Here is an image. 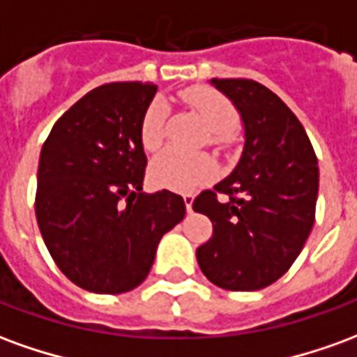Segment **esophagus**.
Wrapping results in <instances>:
<instances>
[{
    "mask_svg": "<svg viewBox=\"0 0 357 357\" xmlns=\"http://www.w3.org/2000/svg\"><path fill=\"white\" fill-rule=\"evenodd\" d=\"M193 201H195L193 195H183V202H185L187 212H191V210H193Z\"/></svg>",
    "mask_w": 357,
    "mask_h": 357,
    "instance_id": "esophagus-1",
    "label": "esophagus"
}]
</instances>
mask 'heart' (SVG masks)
<instances>
[{"label":"heart","instance_id":"1","mask_svg":"<svg viewBox=\"0 0 357 357\" xmlns=\"http://www.w3.org/2000/svg\"><path fill=\"white\" fill-rule=\"evenodd\" d=\"M183 99L189 102L204 120L214 143H222L229 137L239 122V114L229 99L210 88H189L183 91ZM164 120L166 102L155 99L151 102L141 120V145L147 151H156L164 141ZM214 162L206 155H187L178 149H168L156 156L149 168V178L158 189L187 193L214 176Z\"/></svg>","mask_w":357,"mask_h":357}]
</instances>
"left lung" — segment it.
Wrapping results in <instances>:
<instances>
[{
	"label": "left lung",
	"instance_id": "8db88e82",
	"mask_svg": "<svg viewBox=\"0 0 357 357\" xmlns=\"http://www.w3.org/2000/svg\"><path fill=\"white\" fill-rule=\"evenodd\" d=\"M245 128L237 166L195 212L214 233L197 248L202 273L225 291H260L287 273L314 227L319 168L306 130L273 91L255 80L212 78ZM230 197L217 201V193Z\"/></svg>",
	"mask_w": 357,
	"mask_h": 357
}]
</instances>
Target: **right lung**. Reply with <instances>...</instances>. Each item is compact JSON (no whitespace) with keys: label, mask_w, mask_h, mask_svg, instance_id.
Listing matches in <instances>:
<instances>
[{"label":"right lung","mask_w":357,"mask_h":357,"mask_svg":"<svg viewBox=\"0 0 357 357\" xmlns=\"http://www.w3.org/2000/svg\"><path fill=\"white\" fill-rule=\"evenodd\" d=\"M155 93V84L141 82L91 89L55 122L40 153V231L59 269L89 292L143 283L162 235L185 218L179 195L143 193L139 130Z\"/></svg>","instance_id":"obj_1"}]
</instances>
